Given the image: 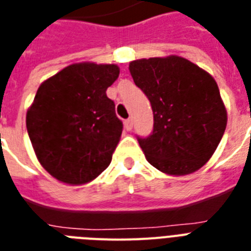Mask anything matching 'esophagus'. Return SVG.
<instances>
[{"mask_svg":"<svg viewBox=\"0 0 251 251\" xmlns=\"http://www.w3.org/2000/svg\"><path fill=\"white\" fill-rule=\"evenodd\" d=\"M124 127H126V129H127V131H131L132 127H133V123H132L131 118L127 120H124Z\"/></svg>","mask_w":251,"mask_h":251,"instance_id":"1","label":"esophagus"}]
</instances>
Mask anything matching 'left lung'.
Returning a JSON list of instances; mask_svg holds the SVG:
<instances>
[{"mask_svg": "<svg viewBox=\"0 0 251 251\" xmlns=\"http://www.w3.org/2000/svg\"><path fill=\"white\" fill-rule=\"evenodd\" d=\"M133 81L149 98L153 132L138 137L151 166L168 175H188L207 162L227 127V111L211 75L185 58L137 59Z\"/></svg>", "mask_w": 251, "mask_h": 251, "instance_id": "8db88e82", "label": "left lung"}]
</instances>
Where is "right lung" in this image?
Segmentation results:
<instances>
[{"instance_id":"obj_1","label":"right lung","mask_w":251,"mask_h":251,"mask_svg":"<svg viewBox=\"0 0 251 251\" xmlns=\"http://www.w3.org/2000/svg\"><path fill=\"white\" fill-rule=\"evenodd\" d=\"M116 65L77 63L44 81L27 111V131L39 162L67 184H84L109 167L123 123L106 91Z\"/></svg>"}]
</instances>
